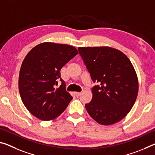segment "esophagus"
Instances as JSON below:
<instances>
[{
    "label": "esophagus",
    "instance_id": "obj_1",
    "mask_svg": "<svg viewBox=\"0 0 155 155\" xmlns=\"http://www.w3.org/2000/svg\"><path fill=\"white\" fill-rule=\"evenodd\" d=\"M74 94H75V95L77 96V97H79V96L81 94V92H74Z\"/></svg>",
    "mask_w": 155,
    "mask_h": 155
}]
</instances>
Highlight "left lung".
<instances>
[{"label":"left lung","instance_id":"obj_1","mask_svg":"<svg viewBox=\"0 0 155 155\" xmlns=\"http://www.w3.org/2000/svg\"><path fill=\"white\" fill-rule=\"evenodd\" d=\"M78 50L92 81L100 84L92 88V101L85 104L88 114L104 126L120 121L138 94V78L131 61L122 51L107 46Z\"/></svg>","mask_w":155,"mask_h":155}]
</instances>
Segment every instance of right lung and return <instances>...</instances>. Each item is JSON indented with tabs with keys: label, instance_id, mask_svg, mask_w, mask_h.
<instances>
[{
	"label": "right lung",
	"instance_id": "right-lung-1",
	"mask_svg": "<svg viewBox=\"0 0 155 155\" xmlns=\"http://www.w3.org/2000/svg\"><path fill=\"white\" fill-rule=\"evenodd\" d=\"M74 47L51 42L38 44L22 63L18 89L25 106L43 121H50L63 113L72 97L65 90L60 71L78 54ZM62 83L56 88L58 81Z\"/></svg>",
	"mask_w": 155,
	"mask_h": 155
}]
</instances>
